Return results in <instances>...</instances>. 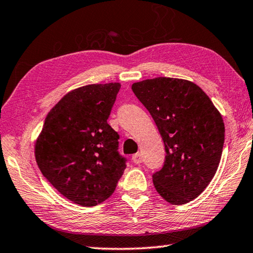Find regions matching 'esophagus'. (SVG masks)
<instances>
[{"label":"esophagus","instance_id":"obj_1","mask_svg":"<svg viewBox=\"0 0 253 253\" xmlns=\"http://www.w3.org/2000/svg\"><path fill=\"white\" fill-rule=\"evenodd\" d=\"M131 160L135 164H141L142 163V155L139 153H136L133 156H131Z\"/></svg>","mask_w":253,"mask_h":253}]
</instances>
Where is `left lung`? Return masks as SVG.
<instances>
[{
	"mask_svg": "<svg viewBox=\"0 0 253 253\" xmlns=\"http://www.w3.org/2000/svg\"><path fill=\"white\" fill-rule=\"evenodd\" d=\"M131 90L154 119L166 147L162 169L152 175L156 191L172 205L189 203L217 171L225 136L222 116L187 80H144Z\"/></svg>",
	"mask_w": 253,
	"mask_h": 253,
	"instance_id": "8db88e82",
	"label": "left lung"
}]
</instances>
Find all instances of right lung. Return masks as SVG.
Masks as SVG:
<instances>
[{"mask_svg": "<svg viewBox=\"0 0 253 253\" xmlns=\"http://www.w3.org/2000/svg\"><path fill=\"white\" fill-rule=\"evenodd\" d=\"M119 89V83H107L69 92L48 112L36 142L42 175L78 205L105 202L126 169L119 135L107 123Z\"/></svg>", "mask_w": 253, "mask_h": 253, "instance_id": "obj_1", "label": "right lung"}]
</instances>
